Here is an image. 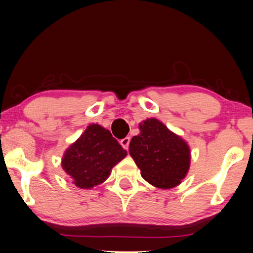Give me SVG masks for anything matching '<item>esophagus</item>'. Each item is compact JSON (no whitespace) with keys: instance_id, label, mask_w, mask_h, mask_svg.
Wrapping results in <instances>:
<instances>
[{"instance_id":"esophagus-1","label":"esophagus","mask_w":253,"mask_h":253,"mask_svg":"<svg viewBox=\"0 0 253 253\" xmlns=\"http://www.w3.org/2000/svg\"><path fill=\"white\" fill-rule=\"evenodd\" d=\"M121 145L125 150H128V148H129V142H130V138L129 137H125L124 139H122L121 141Z\"/></svg>"}]
</instances>
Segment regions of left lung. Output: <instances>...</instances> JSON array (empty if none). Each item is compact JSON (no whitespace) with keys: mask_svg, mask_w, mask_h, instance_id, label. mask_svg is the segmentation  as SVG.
<instances>
[{"mask_svg":"<svg viewBox=\"0 0 253 253\" xmlns=\"http://www.w3.org/2000/svg\"><path fill=\"white\" fill-rule=\"evenodd\" d=\"M139 129L131 138L129 153L141 176L163 190L179 185L190 169L189 145L156 118L143 121Z\"/></svg>","mask_w":253,"mask_h":253,"instance_id":"1","label":"left lung"}]
</instances>
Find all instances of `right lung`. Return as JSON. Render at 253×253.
<instances>
[{
  "label": "right lung",
  "instance_id": "add662e5",
  "mask_svg": "<svg viewBox=\"0 0 253 253\" xmlns=\"http://www.w3.org/2000/svg\"><path fill=\"white\" fill-rule=\"evenodd\" d=\"M126 156L110 130L92 124L64 152L61 166L79 189H92L106 181Z\"/></svg>",
  "mask_w": 253,
  "mask_h": 253
}]
</instances>
